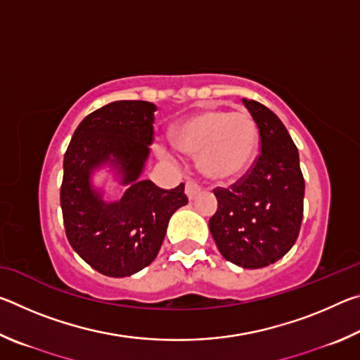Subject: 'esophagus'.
Wrapping results in <instances>:
<instances>
[{"instance_id":"esophagus-1","label":"esophagus","mask_w":360,"mask_h":360,"mask_svg":"<svg viewBox=\"0 0 360 360\" xmlns=\"http://www.w3.org/2000/svg\"><path fill=\"white\" fill-rule=\"evenodd\" d=\"M200 191H202V187H200L197 182H193V181L186 182V195H187L188 200H193L195 197H197Z\"/></svg>"}]
</instances>
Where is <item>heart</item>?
Wrapping results in <instances>:
<instances>
[{"label": "heart", "mask_w": 360, "mask_h": 360, "mask_svg": "<svg viewBox=\"0 0 360 360\" xmlns=\"http://www.w3.org/2000/svg\"><path fill=\"white\" fill-rule=\"evenodd\" d=\"M172 138L182 154L200 157L202 173L217 182L246 174L259 150V129L246 111L203 109L176 124ZM157 154L168 162L176 160L167 146H157Z\"/></svg>", "instance_id": "obj_1"}]
</instances>
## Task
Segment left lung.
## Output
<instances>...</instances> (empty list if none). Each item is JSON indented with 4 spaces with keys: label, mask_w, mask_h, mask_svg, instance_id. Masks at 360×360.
<instances>
[{
    "label": "left lung",
    "mask_w": 360,
    "mask_h": 360,
    "mask_svg": "<svg viewBox=\"0 0 360 360\" xmlns=\"http://www.w3.org/2000/svg\"><path fill=\"white\" fill-rule=\"evenodd\" d=\"M260 133V155L249 174L216 188L217 211L210 231L225 260L264 268L284 257L297 241L303 217L304 181L289 131L275 112L243 98Z\"/></svg>",
    "instance_id": "left-lung-1"
}]
</instances>
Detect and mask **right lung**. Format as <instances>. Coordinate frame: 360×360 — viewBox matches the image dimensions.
<instances>
[{
	"label": "right lung",
	"instance_id": "1",
	"mask_svg": "<svg viewBox=\"0 0 360 360\" xmlns=\"http://www.w3.org/2000/svg\"><path fill=\"white\" fill-rule=\"evenodd\" d=\"M157 106L112 101L85 117L63 158V222L79 257L111 278L131 276L157 257L176 210L187 205L184 184L172 191L141 179L149 160ZM105 172L103 183L96 176ZM121 186L108 200L105 186Z\"/></svg>",
	"mask_w": 360,
	"mask_h": 360
}]
</instances>
